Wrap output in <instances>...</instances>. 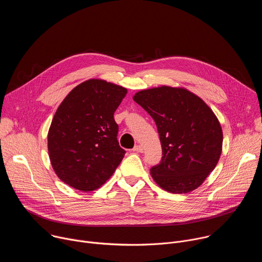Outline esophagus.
Here are the masks:
<instances>
[{
  "label": "esophagus",
  "mask_w": 262,
  "mask_h": 262,
  "mask_svg": "<svg viewBox=\"0 0 262 262\" xmlns=\"http://www.w3.org/2000/svg\"><path fill=\"white\" fill-rule=\"evenodd\" d=\"M133 151L135 152H143V147L141 145H137L133 148Z\"/></svg>",
  "instance_id": "34e87169"
}]
</instances>
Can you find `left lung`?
Instances as JSON below:
<instances>
[{
    "label": "left lung",
    "instance_id": "1",
    "mask_svg": "<svg viewBox=\"0 0 262 262\" xmlns=\"http://www.w3.org/2000/svg\"><path fill=\"white\" fill-rule=\"evenodd\" d=\"M133 98L158 127L163 158L150 169L155 181L174 194L197 189L222 152L223 133L211 108L186 89L169 86L139 91Z\"/></svg>",
    "mask_w": 262,
    "mask_h": 262
}]
</instances>
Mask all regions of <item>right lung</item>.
Instances as JSON below:
<instances>
[{
	"label": "right lung",
	"mask_w": 262,
	"mask_h": 262,
	"mask_svg": "<svg viewBox=\"0 0 262 262\" xmlns=\"http://www.w3.org/2000/svg\"><path fill=\"white\" fill-rule=\"evenodd\" d=\"M121 86L88 80L59 105L53 118L48 149L54 171L82 192L98 189L115 172L125 150L117 140L114 113L126 95Z\"/></svg>",
	"instance_id": "add662e5"
}]
</instances>
